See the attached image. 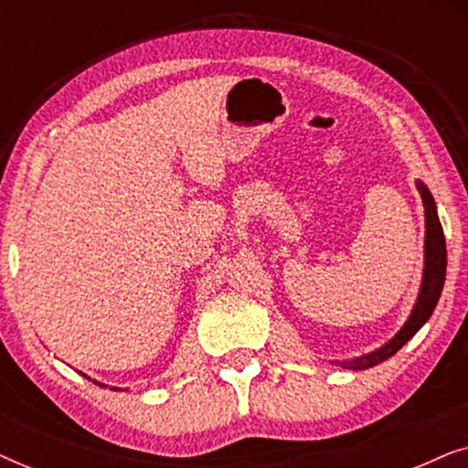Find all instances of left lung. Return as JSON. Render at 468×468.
Returning a JSON list of instances; mask_svg holds the SVG:
<instances>
[{"label": "left lung", "instance_id": "8db88e82", "mask_svg": "<svg viewBox=\"0 0 468 468\" xmlns=\"http://www.w3.org/2000/svg\"><path fill=\"white\" fill-rule=\"evenodd\" d=\"M420 196L424 200V213H426V258H424V279H421V290L418 296V303L413 306L411 317L407 319V324L402 325L399 335H396L392 341L383 345L373 354H367L362 357H356L351 362H341L343 368L351 370H364L370 367H377L383 360H388L389 356H394L402 345H405L409 338H411L415 332H418L421 325L428 322V317L432 315L434 306L439 303L441 290H443L445 283V268H447V249H445V236L443 228H441L437 207H434V200L424 185L418 183Z\"/></svg>", "mask_w": 468, "mask_h": 468}]
</instances>
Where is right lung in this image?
Listing matches in <instances>:
<instances>
[{"instance_id": "obj_1", "label": "right lung", "mask_w": 468, "mask_h": 468, "mask_svg": "<svg viewBox=\"0 0 468 468\" xmlns=\"http://www.w3.org/2000/svg\"><path fill=\"white\" fill-rule=\"evenodd\" d=\"M100 386H101V383H100ZM112 389H117V388H112Z\"/></svg>"}]
</instances>
